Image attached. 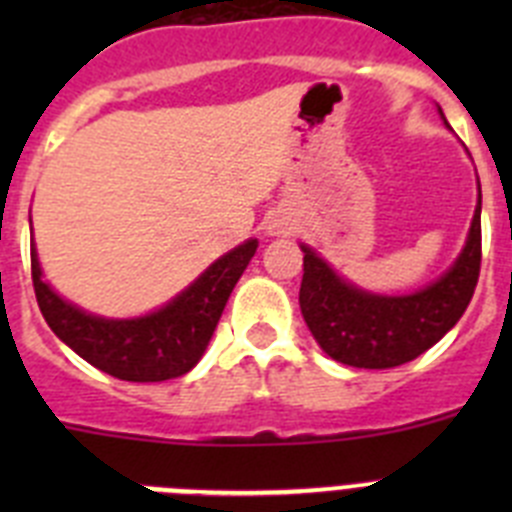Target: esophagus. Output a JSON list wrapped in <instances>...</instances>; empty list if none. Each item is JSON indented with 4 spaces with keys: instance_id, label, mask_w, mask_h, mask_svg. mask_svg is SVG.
<instances>
[{
    "instance_id": "obj_1",
    "label": "esophagus",
    "mask_w": 512,
    "mask_h": 512,
    "mask_svg": "<svg viewBox=\"0 0 512 512\" xmlns=\"http://www.w3.org/2000/svg\"><path fill=\"white\" fill-rule=\"evenodd\" d=\"M287 233V223H284L282 217H274L269 223V235H284Z\"/></svg>"
}]
</instances>
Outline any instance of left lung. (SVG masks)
Here are the masks:
<instances>
[{
  "label": "left lung",
  "mask_w": 512,
  "mask_h": 512,
  "mask_svg": "<svg viewBox=\"0 0 512 512\" xmlns=\"http://www.w3.org/2000/svg\"><path fill=\"white\" fill-rule=\"evenodd\" d=\"M438 115L446 122L441 107ZM479 217L482 189L477 179V207L459 256L441 277L408 295H382L356 287L315 248L300 243L305 253L300 310L318 346L330 359L346 366L392 369L418 359L433 343L441 341L459 323L477 287L482 261Z\"/></svg>",
  "instance_id": "obj_1"
}]
</instances>
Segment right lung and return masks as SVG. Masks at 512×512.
<instances>
[{
    "label": "right lung",
    "instance_id": "right-lung-1",
    "mask_svg": "<svg viewBox=\"0 0 512 512\" xmlns=\"http://www.w3.org/2000/svg\"><path fill=\"white\" fill-rule=\"evenodd\" d=\"M256 248L259 241L248 238L212 261L169 302L133 318L97 315L58 295L45 282L35 241L30 243L33 287L45 323L81 359L125 382H166L200 364L225 302Z\"/></svg>",
    "mask_w": 512,
    "mask_h": 512
}]
</instances>
